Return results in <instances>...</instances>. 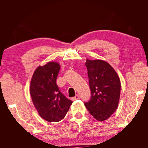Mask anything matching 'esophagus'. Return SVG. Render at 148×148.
<instances>
[{
	"label": "esophagus",
	"mask_w": 148,
	"mask_h": 148,
	"mask_svg": "<svg viewBox=\"0 0 148 148\" xmlns=\"http://www.w3.org/2000/svg\"><path fill=\"white\" fill-rule=\"evenodd\" d=\"M78 98H79V95H78V94H77V95H75V96L74 97L71 98V99H72L73 101H74V100H75V99H78Z\"/></svg>",
	"instance_id": "34e87169"
}]
</instances>
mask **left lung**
<instances>
[{
  "label": "left lung",
  "mask_w": 148,
  "mask_h": 148,
  "mask_svg": "<svg viewBox=\"0 0 148 148\" xmlns=\"http://www.w3.org/2000/svg\"><path fill=\"white\" fill-rule=\"evenodd\" d=\"M91 96L84 102L89 112L98 121L109 119L117 109L121 84L118 75L107 62L102 60H86Z\"/></svg>",
  "instance_id": "left-lung-1"
}]
</instances>
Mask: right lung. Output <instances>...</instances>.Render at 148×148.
I'll return each mask as SVG.
<instances>
[{
  "mask_svg": "<svg viewBox=\"0 0 148 148\" xmlns=\"http://www.w3.org/2000/svg\"><path fill=\"white\" fill-rule=\"evenodd\" d=\"M60 66L57 62H48L34 71L30 83V94L39 115L49 122L63 119L72 101L62 94L56 84Z\"/></svg>",
  "mask_w": 148,
  "mask_h": 148,
  "instance_id": "1",
  "label": "right lung"
}]
</instances>
